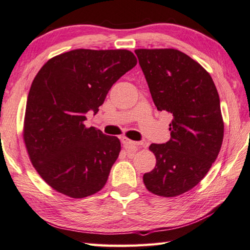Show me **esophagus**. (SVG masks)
<instances>
[{
    "mask_svg": "<svg viewBox=\"0 0 250 250\" xmlns=\"http://www.w3.org/2000/svg\"><path fill=\"white\" fill-rule=\"evenodd\" d=\"M122 144L124 145V147L126 148V149H128V150H131V149H137L138 147H140L141 145V143H138V141H134V140H130V139H128V138H126V137H123L122 138Z\"/></svg>",
    "mask_w": 250,
    "mask_h": 250,
    "instance_id": "1",
    "label": "esophagus"
}]
</instances>
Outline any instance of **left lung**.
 I'll return each instance as SVG.
<instances>
[{
	"mask_svg": "<svg viewBox=\"0 0 250 250\" xmlns=\"http://www.w3.org/2000/svg\"><path fill=\"white\" fill-rule=\"evenodd\" d=\"M135 53L157 109L173 116L167 143L150 145L157 163L144 174V184L154 195L175 197L199 184L220 152L224 123L219 93L210 74L181 51Z\"/></svg>",
	"mask_w": 250,
	"mask_h": 250,
	"instance_id": "obj_1",
	"label": "left lung"
}]
</instances>
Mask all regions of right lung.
I'll list each match as a JSON object with an SVG mask.
<instances>
[{"mask_svg":"<svg viewBox=\"0 0 250 250\" xmlns=\"http://www.w3.org/2000/svg\"><path fill=\"white\" fill-rule=\"evenodd\" d=\"M136 64L128 50L77 49L50 59L38 72L28 93L23 141L32 166L54 190L84 198L105 185L120 139L83 122Z\"/></svg>","mask_w":250,"mask_h":250,"instance_id":"obj_1","label":"right lung"}]
</instances>
